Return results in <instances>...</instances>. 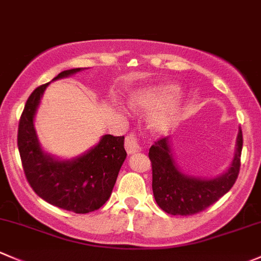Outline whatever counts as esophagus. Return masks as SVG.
<instances>
[{
	"label": "esophagus",
	"mask_w": 261,
	"mask_h": 261,
	"mask_svg": "<svg viewBox=\"0 0 261 261\" xmlns=\"http://www.w3.org/2000/svg\"><path fill=\"white\" fill-rule=\"evenodd\" d=\"M125 149L126 151L128 153H134V152H138L140 150V144H139V140L134 135L133 133L128 134L125 139Z\"/></svg>",
	"instance_id": "34e87169"
}]
</instances>
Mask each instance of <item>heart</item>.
Masks as SVG:
<instances>
[{
    "mask_svg": "<svg viewBox=\"0 0 261 261\" xmlns=\"http://www.w3.org/2000/svg\"><path fill=\"white\" fill-rule=\"evenodd\" d=\"M175 92H176L175 85L164 84L153 86L151 89L142 90L133 96V106L136 110L151 111V110L159 109L152 112L149 117V125L155 133H165L174 125L176 120L177 114H179V95H174ZM161 106L163 108H161Z\"/></svg>",
    "mask_w": 261,
    "mask_h": 261,
    "instance_id": "obj_1",
    "label": "heart"
}]
</instances>
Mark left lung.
<instances>
[{"label": "left lung", "instance_id": "1", "mask_svg": "<svg viewBox=\"0 0 261 261\" xmlns=\"http://www.w3.org/2000/svg\"><path fill=\"white\" fill-rule=\"evenodd\" d=\"M243 150V133L239 130L237 152L230 169L215 179H197L179 171L170 149L169 138H161L150 147L152 167V193L156 202L171 215H194L204 211L224 196L238 179Z\"/></svg>", "mask_w": 261, "mask_h": 261}]
</instances>
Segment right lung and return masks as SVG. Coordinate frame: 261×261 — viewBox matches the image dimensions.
Listing matches in <instances>:
<instances>
[{
	"label": "right lung",
	"instance_id": "right-lung-1",
	"mask_svg": "<svg viewBox=\"0 0 261 261\" xmlns=\"http://www.w3.org/2000/svg\"><path fill=\"white\" fill-rule=\"evenodd\" d=\"M81 70L62 71L54 80ZM47 85H41L30 95L18 122L17 146L24 176L32 190L54 206L76 214L95 211L109 200L126 159L123 136H102L95 147L73 160L60 161L43 152L34 117Z\"/></svg>",
	"mask_w": 261,
	"mask_h": 261
}]
</instances>
